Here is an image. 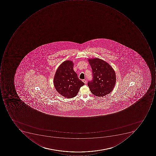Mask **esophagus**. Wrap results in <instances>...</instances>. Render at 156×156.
Masks as SVG:
<instances>
[{
    "label": "esophagus",
    "mask_w": 156,
    "mask_h": 156,
    "mask_svg": "<svg viewBox=\"0 0 156 156\" xmlns=\"http://www.w3.org/2000/svg\"><path fill=\"white\" fill-rule=\"evenodd\" d=\"M83 82L85 84H86V80H83Z\"/></svg>",
    "instance_id": "esophagus-1"
}]
</instances>
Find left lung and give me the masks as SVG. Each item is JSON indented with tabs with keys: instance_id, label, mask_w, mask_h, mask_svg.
Masks as SVG:
<instances>
[{
	"instance_id": "left-lung-1",
	"label": "left lung",
	"mask_w": 156,
	"mask_h": 156,
	"mask_svg": "<svg viewBox=\"0 0 156 156\" xmlns=\"http://www.w3.org/2000/svg\"><path fill=\"white\" fill-rule=\"evenodd\" d=\"M92 71V80L88 86L93 95L104 97L111 92L116 83V74L111 66L100 58L88 59Z\"/></svg>"
}]
</instances>
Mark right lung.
Returning <instances> with one entry per match:
<instances>
[{
	"label": "right lung",
	"instance_id": "add662e5",
	"mask_svg": "<svg viewBox=\"0 0 156 156\" xmlns=\"http://www.w3.org/2000/svg\"><path fill=\"white\" fill-rule=\"evenodd\" d=\"M73 66V62L71 60L63 62L56 71L53 80L56 90L68 98L76 97L80 87L85 84L79 79Z\"/></svg>",
	"mask_w": 156,
	"mask_h": 156
}]
</instances>
